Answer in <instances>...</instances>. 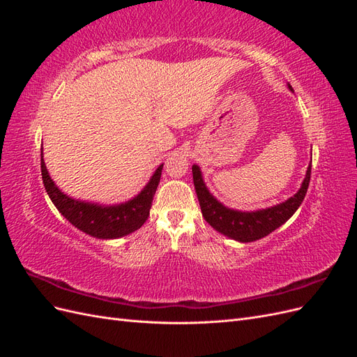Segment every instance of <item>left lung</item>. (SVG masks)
Here are the masks:
<instances>
[{"instance_id": "obj_1", "label": "left lung", "mask_w": 357, "mask_h": 357, "mask_svg": "<svg viewBox=\"0 0 357 357\" xmlns=\"http://www.w3.org/2000/svg\"><path fill=\"white\" fill-rule=\"evenodd\" d=\"M289 88L291 91V86H289ZM192 174L204 219L207 220L215 231L229 236L232 240H236L240 243H252L264 238L268 234H271L273 231L280 228V226L286 223L299 208V205L305 198V193L310 185L311 164L307 168V174L304 181H302L301 189L294 197H290L282 204L274 205V207L256 211H240L225 207L222 202H219L211 195L207 186H205L202 172L198 165L192 167Z\"/></svg>"}]
</instances>
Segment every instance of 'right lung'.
Wrapping results in <instances>:
<instances>
[{
    "label": "right lung",
    "mask_w": 357,
    "mask_h": 357,
    "mask_svg": "<svg viewBox=\"0 0 357 357\" xmlns=\"http://www.w3.org/2000/svg\"><path fill=\"white\" fill-rule=\"evenodd\" d=\"M162 167L164 164L158 167L144 189L132 199L114 205H101L74 199L61 192L49 176L41 147V176L49 198L73 226L100 240L121 238V236L142 228L150 214V207H152L162 174Z\"/></svg>",
    "instance_id": "add662e5"
}]
</instances>
